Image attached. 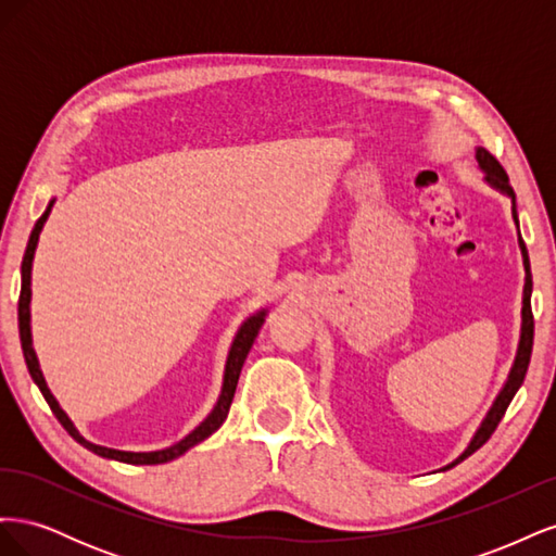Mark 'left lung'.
I'll list each match as a JSON object with an SVG mask.
<instances>
[{
  "instance_id": "8db88e82",
  "label": "left lung",
  "mask_w": 556,
  "mask_h": 556,
  "mask_svg": "<svg viewBox=\"0 0 556 556\" xmlns=\"http://www.w3.org/2000/svg\"><path fill=\"white\" fill-rule=\"evenodd\" d=\"M476 160L480 164V169L484 172V180L492 185L494 190L503 192L506 197H510L513 201V220L519 229V220H517V204H515V190L513 185L508 180V174L503 166L498 164V160L490 153V150L484 148H478L476 150ZM519 250H521V260H525V271H527V278H525V296H521V331H519V345H517V357H515V364L510 368V376L506 380V384H503V390L498 392L494 406L490 408V413H486V417L482 419L480 429L476 431L473 441L468 443V447L462 452L459 459H454L452 464H447L443 470L457 466L459 462H464L466 457H470L476 450H480L486 441L492 439V433L496 431L498 422L503 419V415H506L508 406L513 396L517 394V390L521 387V382H525V376H527V368H529V362H531V348H533V313H531V290H533V280H531V264H529V252H527V245L525 241H521L519 237Z\"/></svg>"
}]
</instances>
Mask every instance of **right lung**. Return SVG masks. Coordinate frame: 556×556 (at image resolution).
I'll return each instance as SVG.
<instances>
[{"mask_svg": "<svg viewBox=\"0 0 556 556\" xmlns=\"http://www.w3.org/2000/svg\"><path fill=\"white\" fill-rule=\"evenodd\" d=\"M55 201H50L48 208L43 211V215L37 220L35 229H31L29 233V241H27V250H25V257H23V266H21V299H18V329H21V345H23V355H25V364L29 368V376L31 380L37 382V387L41 390L46 403L50 406V410H53V415L58 417V422L70 431V435L74 441H78L83 447H88L90 452L99 454V457H106V459H115V462H125V464H166L172 462L176 457H180L182 452H188L190 447H194L197 443L206 441L208 435L213 431H217L223 427V422L227 419V413H229V406H231V399H233V392H237V382H239V376H241V368H243V362L248 357V352L252 348V343H255L257 333L264 325V317H266V308L255 313L252 317H248L245 323L241 325L237 339H233L231 343V350H229V357H227V366H225V380H223V392H220V399H217L215 408L211 410V415L201 422L192 433L185 435L182 441H178L176 445L172 447H164V450H155V452H125V450H113V447H104V445H94L90 441L83 439V435L78 433V429L74 427V422L70 417H66V413L60 408V403L55 401V396L50 394L48 384L43 380V374L39 368V359H37V352L35 348H31V329H29V299H31V290H29V282H31V260H35V250H37V243H39V233L43 229V223L48 220L50 215V208H53Z\"/></svg>", "mask_w": 556, "mask_h": 556, "instance_id": "obj_1", "label": "right lung"}]
</instances>
